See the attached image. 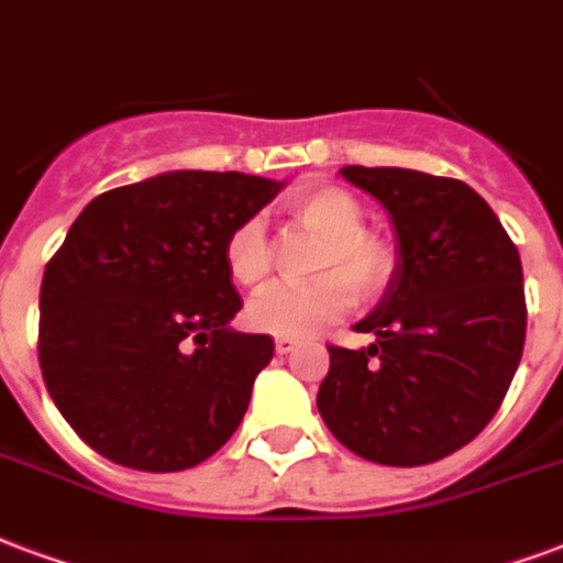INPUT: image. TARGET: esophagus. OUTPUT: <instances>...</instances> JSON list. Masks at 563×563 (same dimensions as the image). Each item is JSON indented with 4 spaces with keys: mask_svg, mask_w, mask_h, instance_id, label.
<instances>
[{
    "mask_svg": "<svg viewBox=\"0 0 563 563\" xmlns=\"http://www.w3.org/2000/svg\"><path fill=\"white\" fill-rule=\"evenodd\" d=\"M295 345H298V339H295V336H277V339H274V349H277V354H289Z\"/></svg>",
    "mask_w": 563,
    "mask_h": 563,
    "instance_id": "esophagus-1",
    "label": "esophagus"
}]
</instances>
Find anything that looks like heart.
Listing matches in <instances>:
<instances>
[{
	"mask_svg": "<svg viewBox=\"0 0 563 563\" xmlns=\"http://www.w3.org/2000/svg\"><path fill=\"white\" fill-rule=\"evenodd\" d=\"M291 224L319 235L312 256L316 280L300 286H268L247 303L244 319L260 333L307 336L342 319L360 298H377L396 274V247L368 230L366 209L339 186H307L283 203ZM227 272L244 289H256L272 274V242L260 221H242L224 242Z\"/></svg>",
	"mask_w": 563,
	"mask_h": 563,
	"instance_id": "b5f03b06",
	"label": "heart"
}]
</instances>
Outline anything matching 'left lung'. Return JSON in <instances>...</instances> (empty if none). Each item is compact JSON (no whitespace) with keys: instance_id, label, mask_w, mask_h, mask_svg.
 Wrapping results in <instances>:
<instances>
[{"instance_id":"1","label":"left lung","mask_w":563,"mask_h":563,"mask_svg":"<svg viewBox=\"0 0 563 563\" xmlns=\"http://www.w3.org/2000/svg\"><path fill=\"white\" fill-rule=\"evenodd\" d=\"M384 203L398 265L377 310L357 324L363 351L328 345L319 413L366 461L422 466L482 434L526 342L517 244L466 183L405 167H342Z\"/></svg>"}]
</instances>
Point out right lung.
I'll list each match as a JSON object with an SVG mask.
<instances>
[{"instance_id": "right-lung-1", "label": "right lung", "mask_w": 563, "mask_h": 563, "mask_svg": "<svg viewBox=\"0 0 563 563\" xmlns=\"http://www.w3.org/2000/svg\"><path fill=\"white\" fill-rule=\"evenodd\" d=\"M283 183L174 170L93 197L46 263L37 360L93 452L179 472L235 434L272 336L235 333L224 242Z\"/></svg>"}]
</instances>
